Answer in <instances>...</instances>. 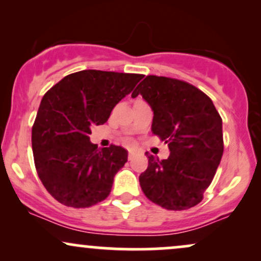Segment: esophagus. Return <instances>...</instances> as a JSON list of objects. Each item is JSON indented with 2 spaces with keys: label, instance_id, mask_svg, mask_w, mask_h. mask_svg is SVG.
<instances>
[{
  "label": "esophagus",
  "instance_id": "1",
  "mask_svg": "<svg viewBox=\"0 0 261 261\" xmlns=\"http://www.w3.org/2000/svg\"><path fill=\"white\" fill-rule=\"evenodd\" d=\"M131 157H133V152L128 151V160H131Z\"/></svg>",
  "mask_w": 261,
  "mask_h": 261
}]
</instances>
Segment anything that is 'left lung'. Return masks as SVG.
<instances>
[{"instance_id": "obj_1", "label": "left lung", "mask_w": 261, "mask_h": 261, "mask_svg": "<svg viewBox=\"0 0 261 261\" xmlns=\"http://www.w3.org/2000/svg\"><path fill=\"white\" fill-rule=\"evenodd\" d=\"M141 94L153 112L152 133L168 143L167 160L146 152L148 167L140 185L152 202L188 210L201 202L223 154L222 119L212 100L193 85L147 76L131 94Z\"/></svg>"}]
</instances>
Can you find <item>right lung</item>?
Wrapping results in <instances>:
<instances>
[{"instance_id":"obj_1","label":"right lung","mask_w":261,"mask_h":261,"mask_svg":"<svg viewBox=\"0 0 261 261\" xmlns=\"http://www.w3.org/2000/svg\"><path fill=\"white\" fill-rule=\"evenodd\" d=\"M143 74L85 70L68 74L45 93L32 130L34 163L54 199L89 207L107 199L114 176L127 162L120 146L98 148L91 128L103 125L114 107Z\"/></svg>"}]
</instances>
